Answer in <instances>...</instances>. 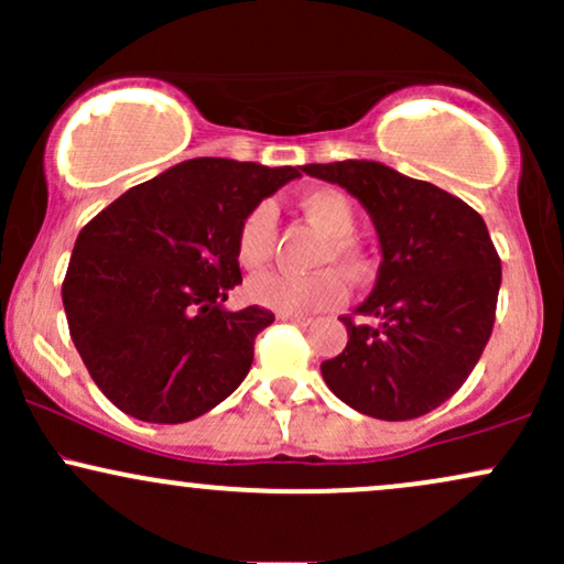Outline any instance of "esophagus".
<instances>
[{"label":"esophagus","mask_w":564,"mask_h":564,"mask_svg":"<svg viewBox=\"0 0 564 564\" xmlns=\"http://www.w3.org/2000/svg\"><path fill=\"white\" fill-rule=\"evenodd\" d=\"M278 318L281 321H289V323H296V326H310V321L307 315H291V313H278Z\"/></svg>","instance_id":"1"}]
</instances>
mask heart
I'll use <instances>...</instances> for the list:
<instances>
[{"instance_id": "1", "label": "heart", "mask_w": 564, "mask_h": 564, "mask_svg": "<svg viewBox=\"0 0 564 564\" xmlns=\"http://www.w3.org/2000/svg\"><path fill=\"white\" fill-rule=\"evenodd\" d=\"M302 215L326 236L321 246L318 262H334L349 275H358L364 268L358 246L352 241L355 232V209L352 200L336 187H315L300 198ZM275 246V219L270 206H254L241 219L236 236V257L243 270H260L270 260ZM251 300L278 313L310 315L321 310L336 307L345 300V281L334 270H318L310 275L291 273H260L249 283Z\"/></svg>"}]
</instances>
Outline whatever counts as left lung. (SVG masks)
Returning a JSON list of instances; mask_svg holds the SVG:
<instances>
[{
  "label": "left lung",
  "instance_id": "8db88e82",
  "mask_svg": "<svg viewBox=\"0 0 564 564\" xmlns=\"http://www.w3.org/2000/svg\"><path fill=\"white\" fill-rule=\"evenodd\" d=\"M345 187L371 215L377 286L345 315L347 347L321 373L341 403L384 422L443 405L480 360L496 321L501 260L482 217L462 198L379 161L302 166Z\"/></svg>",
  "mask_w": 564,
  "mask_h": 564
}]
</instances>
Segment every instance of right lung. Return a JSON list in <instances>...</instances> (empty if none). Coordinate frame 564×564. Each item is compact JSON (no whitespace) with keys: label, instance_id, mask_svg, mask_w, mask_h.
I'll use <instances>...</instances> for the list:
<instances>
[{"label":"right lung","instance_id":"obj_1","mask_svg":"<svg viewBox=\"0 0 564 564\" xmlns=\"http://www.w3.org/2000/svg\"><path fill=\"white\" fill-rule=\"evenodd\" d=\"M294 166L191 159L129 187L84 225L63 281L68 332L111 403L151 424H183L223 403L275 321L225 310L241 283V219Z\"/></svg>","mask_w":564,"mask_h":564}]
</instances>
